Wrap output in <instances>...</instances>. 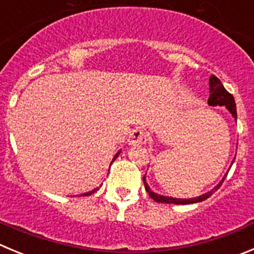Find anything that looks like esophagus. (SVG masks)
Segmentation results:
<instances>
[{"label": "esophagus", "instance_id": "1", "mask_svg": "<svg viewBox=\"0 0 254 254\" xmlns=\"http://www.w3.org/2000/svg\"><path fill=\"white\" fill-rule=\"evenodd\" d=\"M148 140V134L141 127H135L130 131L129 138H127V143L129 145H143Z\"/></svg>", "mask_w": 254, "mask_h": 254}]
</instances>
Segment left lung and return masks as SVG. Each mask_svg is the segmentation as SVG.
<instances>
[{"instance_id": "1", "label": "left lung", "mask_w": 254, "mask_h": 254, "mask_svg": "<svg viewBox=\"0 0 254 254\" xmlns=\"http://www.w3.org/2000/svg\"><path fill=\"white\" fill-rule=\"evenodd\" d=\"M209 92H210V95H209V99H208V104H209L210 106H217V105L226 106V108L228 109L229 111H231V114L233 115L234 119L237 120L236 101H234L233 95L229 94V92L227 91L226 89H224V86L222 85L220 80L218 79L217 76H214V75H212V76H210V79H209ZM223 181H224V178H223ZM223 181L220 182V183L218 184V186L215 187L214 189H212V190L208 191V193L203 194V195L198 196V198L178 199V198H170V196L158 195V194L150 190V188H149L148 184H146V182H145V177L143 178L144 186H145V190L148 191L149 196H150L151 199H154L155 202L167 203V204H169V203H174V204H191V203L203 202V200H205V199L209 198V196L212 195L213 191H217L218 189H219V187L222 186Z\"/></svg>"}]
</instances>
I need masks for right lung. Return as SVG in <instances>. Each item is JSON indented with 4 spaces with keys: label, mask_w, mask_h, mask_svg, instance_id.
I'll list each match as a JSON object with an SVG mask.
<instances>
[{
    "label": "right lung",
    "mask_w": 254,
    "mask_h": 254,
    "mask_svg": "<svg viewBox=\"0 0 254 254\" xmlns=\"http://www.w3.org/2000/svg\"><path fill=\"white\" fill-rule=\"evenodd\" d=\"M118 155H119V153H118V154H116V155H115V156H114V159H113V162H114V160H115V159H116V158H118ZM113 162H111V163H113ZM96 190H98V189H94V190L89 191V193H85V194H82V195H90V194H92V193H94V191H96Z\"/></svg>",
    "instance_id": "add662e5"
}]
</instances>
